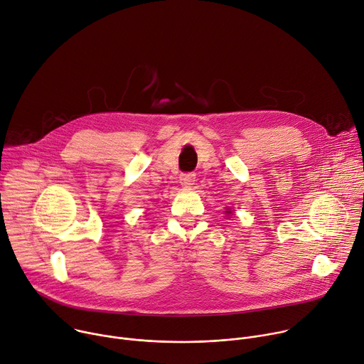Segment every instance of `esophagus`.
Wrapping results in <instances>:
<instances>
[{"label":"esophagus","mask_w":364,"mask_h":364,"mask_svg":"<svg viewBox=\"0 0 364 364\" xmlns=\"http://www.w3.org/2000/svg\"><path fill=\"white\" fill-rule=\"evenodd\" d=\"M196 181V174L193 173H186V174H181L180 176V183L183 187H191Z\"/></svg>","instance_id":"1"}]
</instances>
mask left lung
<instances>
[{
  "instance_id": "obj_1",
  "label": "left lung",
  "mask_w": 364,
  "mask_h": 364,
  "mask_svg": "<svg viewBox=\"0 0 364 364\" xmlns=\"http://www.w3.org/2000/svg\"><path fill=\"white\" fill-rule=\"evenodd\" d=\"M225 213H228V215H232V210H229V209H228Z\"/></svg>"
}]
</instances>
